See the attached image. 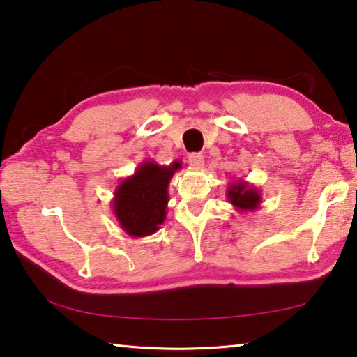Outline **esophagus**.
I'll list each match as a JSON object with an SVG mask.
<instances>
[{"mask_svg":"<svg viewBox=\"0 0 357 357\" xmlns=\"http://www.w3.org/2000/svg\"><path fill=\"white\" fill-rule=\"evenodd\" d=\"M187 159H189V165L192 168H197V170L198 168H203V165H204V157L198 153H192L189 157H187Z\"/></svg>","mask_w":357,"mask_h":357,"instance_id":"34e87169","label":"esophagus"}]
</instances>
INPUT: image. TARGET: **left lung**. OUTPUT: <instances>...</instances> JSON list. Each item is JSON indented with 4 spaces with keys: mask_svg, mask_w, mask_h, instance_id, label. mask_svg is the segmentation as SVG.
Wrapping results in <instances>:
<instances>
[{
    "mask_svg": "<svg viewBox=\"0 0 357 357\" xmlns=\"http://www.w3.org/2000/svg\"><path fill=\"white\" fill-rule=\"evenodd\" d=\"M227 200L238 213H253L261 204V192L244 179L231 181L227 189Z\"/></svg>",
    "mask_w": 357,
    "mask_h": 357,
    "instance_id": "8db88e82",
    "label": "left lung"
}]
</instances>
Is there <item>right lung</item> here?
<instances>
[{
	"instance_id": "add662e5",
	"label": "right lung",
	"mask_w": 357,
	"mask_h": 357,
	"mask_svg": "<svg viewBox=\"0 0 357 357\" xmlns=\"http://www.w3.org/2000/svg\"><path fill=\"white\" fill-rule=\"evenodd\" d=\"M179 168L181 162L178 160L170 165L144 160L134 174L116 185L112 209L126 234L144 238L160 228L167 217L168 185Z\"/></svg>"
}]
</instances>
